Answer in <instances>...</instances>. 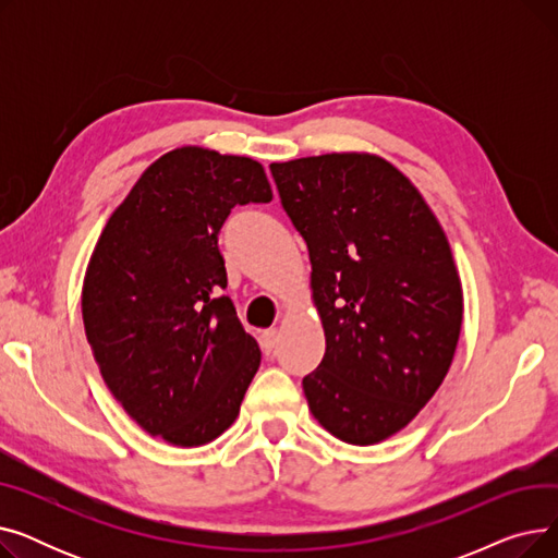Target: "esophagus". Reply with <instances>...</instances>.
Returning a JSON list of instances; mask_svg holds the SVG:
<instances>
[{
  "label": "esophagus",
  "instance_id": "34e87169",
  "mask_svg": "<svg viewBox=\"0 0 558 558\" xmlns=\"http://www.w3.org/2000/svg\"><path fill=\"white\" fill-rule=\"evenodd\" d=\"M278 339H280V332H278L276 328L264 330V332H262V339H259L264 353H271V350L278 345Z\"/></svg>",
  "mask_w": 558,
  "mask_h": 558
}]
</instances>
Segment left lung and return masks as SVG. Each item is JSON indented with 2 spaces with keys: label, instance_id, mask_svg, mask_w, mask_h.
Instances as JSON below:
<instances>
[{
  "label": "left lung",
  "instance_id": "left-lung-1",
  "mask_svg": "<svg viewBox=\"0 0 558 558\" xmlns=\"http://www.w3.org/2000/svg\"><path fill=\"white\" fill-rule=\"evenodd\" d=\"M310 253L326 355L303 379L312 416L339 441L375 446L444 385L463 320L446 232L407 175L366 151L271 162Z\"/></svg>",
  "mask_w": 558,
  "mask_h": 558
}]
</instances>
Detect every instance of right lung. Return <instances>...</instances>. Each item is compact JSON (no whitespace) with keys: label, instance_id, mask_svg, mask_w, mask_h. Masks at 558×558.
Segmentation results:
<instances>
[{"label":"right lung","instance_id":"add662e5","mask_svg":"<svg viewBox=\"0 0 558 558\" xmlns=\"http://www.w3.org/2000/svg\"><path fill=\"white\" fill-rule=\"evenodd\" d=\"M274 198L246 156L179 146L108 217L87 262L81 312L106 387L151 436L215 441L259 368V345L221 289L217 234L234 205Z\"/></svg>","mask_w":558,"mask_h":558}]
</instances>
